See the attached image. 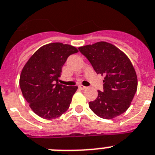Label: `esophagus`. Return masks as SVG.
<instances>
[{
    "label": "esophagus",
    "mask_w": 155,
    "mask_h": 155,
    "mask_svg": "<svg viewBox=\"0 0 155 155\" xmlns=\"http://www.w3.org/2000/svg\"><path fill=\"white\" fill-rule=\"evenodd\" d=\"M78 88H79V89H81V90H83V89H86V87L84 86V85H79Z\"/></svg>",
    "instance_id": "esophagus-1"
}]
</instances>
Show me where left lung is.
<instances>
[{"label": "left lung", "instance_id": "left-lung-1", "mask_svg": "<svg viewBox=\"0 0 155 155\" xmlns=\"http://www.w3.org/2000/svg\"><path fill=\"white\" fill-rule=\"evenodd\" d=\"M97 74L104 75V90L89 103L90 109L101 118L109 120L123 114L130 107L137 90L135 68L128 57L116 46L97 42L78 48Z\"/></svg>", "mask_w": 155, "mask_h": 155}]
</instances>
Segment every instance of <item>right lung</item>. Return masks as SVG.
Instances as JSON below:
<instances>
[{"instance_id": "right-lung-1", "label": "right lung", "mask_w": 155, "mask_h": 155, "mask_svg": "<svg viewBox=\"0 0 155 155\" xmlns=\"http://www.w3.org/2000/svg\"><path fill=\"white\" fill-rule=\"evenodd\" d=\"M78 52L62 43H48L33 54L23 68L20 87L33 112L41 118L53 120L67 111L78 86L58 83L67 58Z\"/></svg>"}]
</instances>
